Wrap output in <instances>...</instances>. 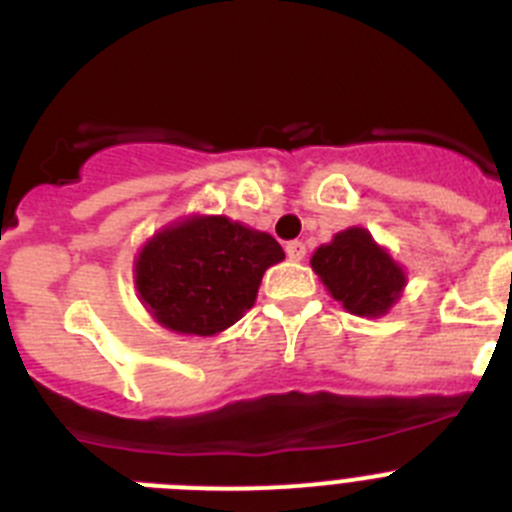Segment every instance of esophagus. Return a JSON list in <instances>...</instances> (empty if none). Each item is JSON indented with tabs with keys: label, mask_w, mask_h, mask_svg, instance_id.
Here are the masks:
<instances>
[{
	"label": "esophagus",
	"mask_w": 512,
	"mask_h": 512,
	"mask_svg": "<svg viewBox=\"0 0 512 512\" xmlns=\"http://www.w3.org/2000/svg\"><path fill=\"white\" fill-rule=\"evenodd\" d=\"M284 251H287V256L292 261L305 259V243H302V241H289L287 246H284Z\"/></svg>",
	"instance_id": "1"
}]
</instances>
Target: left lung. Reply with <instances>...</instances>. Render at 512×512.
I'll list each match as a JSON object with an SVG mask.
<instances>
[{
    "instance_id": "1",
    "label": "left lung",
    "mask_w": 512,
    "mask_h": 512,
    "mask_svg": "<svg viewBox=\"0 0 512 512\" xmlns=\"http://www.w3.org/2000/svg\"><path fill=\"white\" fill-rule=\"evenodd\" d=\"M312 269L328 292L354 315H382L405 287V274L390 253L361 228H348L312 253Z\"/></svg>"
}]
</instances>
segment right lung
<instances>
[{
    "label": "right lung",
    "mask_w": 512,
    "mask_h": 512,
    "mask_svg": "<svg viewBox=\"0 0 512 512\" xmlns=\"http://www.w3.org/2000/svg\"><path fill=\"white\" fill-rule=\"evenodd\" d=\"M282 259L269 233L228 217H192L153 235L135 261V284L158 323L212 336L251 310L264 271Z\"/></svg>",
    "instance_id": "obj_1"
}]
</instances>
